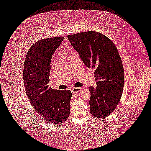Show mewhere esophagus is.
Instances as JSON below:
<instances>
[{"label":"esophagus","instance_id":"obj_1","mask_svg":"<svg viewBox=\"0 0 151 151\" xmlns=\"http://www.w3.org/2000/svg\"><path fill=\"white\" fill-rule=\"evenodd\" d=\"M81 90H82L81 87H74L72 89V92L73 93H77L78 92L80 91Z\"/></svg>","mask_w":151,"mask_h":151}]
</instances>
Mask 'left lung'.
Instances as JSON below:
<instances>
[{"label":"left lung","mask_w":151,"mask_h":151,"mask_svg":"<svg viewBox=\"0 0 151 151\" xmlns=\"http://www.w3.org/2000/svg\"><path fill=\"white\" fill-rule=\"evenodd\" d=\"M68 37L83 64L96 69L97 86L89 87L90 111L99 119L107 117L118 105L124 89V68L119 51L110 39L94 31Z\"/></svg>","instance_id":"8db88e82"}]
</instances>
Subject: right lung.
Here are the masks:
<instances>
[{
  "instance_id": "right-lung-1",
  "label": "right lung",
  "mask_w": 151,
  "mask_h": 151,
  "mask_svg": "<svg viewBox=\"0 0 151 151\" xmlns=\"http://www.w3.org/2000/svg\"><path fill=\"white\" fill-rule=\"evenodd\" d=\"M64 37L42 39L29 49L24 65L23 80L28 99L37 113L51 124H63L69 117L72 93L49 87L52 55Z\"/></svg>"
}]
</instances>
